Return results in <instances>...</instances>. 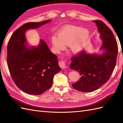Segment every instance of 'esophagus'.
<instances>
[{
    "label": "esophagus",
    "instance_id": "obj_1",
    "mask_svg": "<svg viewBox=\"0 0 123 123\" xmlns=\"http://www.w3.org/2000/svg\"><path fill=\"white\" fill-rule=\"evenodd\" d=\"M59 66L62 69H65L67 68V66L66 65V62L64 61H61L59 62Z\"/></svg>",
    "mask_w": 123,
    "mask_h": 123
}]
</instances>
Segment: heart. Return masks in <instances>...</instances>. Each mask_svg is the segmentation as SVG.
<instances>
[{
    "label": "heart",
    "mask_w": 123,
    "mask_h": 123,
    "mask_svg": "<svg viewBox=\"0 0 123 123\" xmlns=\"http://www.w3.org/2000/svg\"><path fill=\"white\" fill-rule=\"evenodd\" d=\"M90 33L87 29L74 25H67L58 32V37L52 38V43L57 51L63 49L64 45H69L73 53L80 52L85 47Z\"/></svg>",
    "instance_id": "heart-1"
}]
</instances>
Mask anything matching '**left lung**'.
Listing matches in <instances>:
<instances>
[{
    "instance_id": "1",
    "label": "left lung",
    "mask_w": 123,
    "mask_h": 123,
    "mask_svg": "<svg viewBox=\"0 0 123 123\" xmlns=\"http://www.w3.org/2000/svg\"><path fill=\"white\" fill-rule=\"evenodd\" d=\"M103 44L100 54L84 51L71 58L70 67L80 75L79 80L72 84L76 90L90 92L97 90L108 80L116 65L118 47L112 32L102 21L94 20Z\"/></svg>"
}]
</instances>
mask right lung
I'll list each match as a JSON object with an SVG mask.
<instances>
[{
  "label": "right lung",
  "mask_w": 123,
  "mask_h": 123,
  "mask_svg": "<svg viewBox=\"0 0 123 123\" xmlns=\"http://www.w3.org/2000/svg\"><path fill=\"white\" fill-rule=\"evenodd\" d=\"M51 19L21 25L11 36L7 47V64L15 84L32 95L43 94L52 85L55 74L61 70L57 57L44 40L38 46L27 44L25 32L49 23Z\"/></svg>",
  "instance_id": "right-lung-1"
}]
</instances>
